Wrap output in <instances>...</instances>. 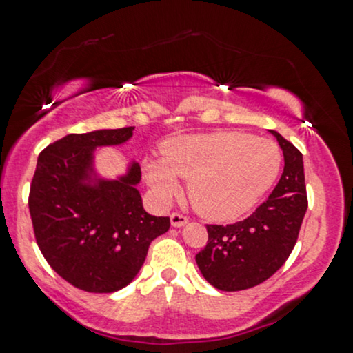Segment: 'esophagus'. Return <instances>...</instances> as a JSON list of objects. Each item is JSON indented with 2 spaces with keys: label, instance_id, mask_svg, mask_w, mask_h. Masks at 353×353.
Masks as SVG:
<instances>
[{
  "label": "esophagus",
  "instance_id": "1",
  "mask_svg": "<svg viewBox=\"0 0 353 353\" xmlns=\"http://www.w3.org/2000/svg\"><path fill=\"white\" fill-rule=\"evenodd\" d=\"M188 222H189V219L185 217V215L177 214V212L171 214V225H172V227H184V225Z\"/></svg>",
  "mask_w": 353,
  "mask_h": 353
}]
</instances>
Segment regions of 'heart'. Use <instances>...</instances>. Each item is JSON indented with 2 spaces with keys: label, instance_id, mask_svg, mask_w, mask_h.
Listing matches in <instances>:
<instances>
[{
  "label": "heart",
  "instance_id": "1",
  "mask_svg": "<svg viewBox=\"0 0 353 353\" xmlns=\"http://www.w3.org/2000/svg\"><path fill=\"white\" fill-rule=\"evenodd\" d=\"M281 151L270 139L241 131L188 134L161 144V161L144 159L143 176L161 202L188 181L194 209L214 222H230L261 201L281 171Z\"/></svg>",
  "mask_w": 353,
  "mask_h": 353
}]
</instances>
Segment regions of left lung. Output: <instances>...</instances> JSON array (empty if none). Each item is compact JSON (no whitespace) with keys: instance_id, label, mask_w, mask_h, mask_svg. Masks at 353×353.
<instances>
[{"instance_id":"left-lung-1","label":"left lung","mask_w":353,"mask_h":353,"mask_svg":"<svg viewBox=\"0 0 353 353\" xmlns=\"http://www.w3.org/2000/svg\"><path fill=\"white\" fill-rule=\"evenodd\" d=\"M284 156L273 192L248 219L232 225H207L205 248L195 254L199 270L220 291H241L261 284L288 260L307 210L303 154L271 130Z\"/></svg>"}]
</instances>
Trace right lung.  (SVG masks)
<instances>
[{
  "label": "right lung",
  "instance_id": "obj_1",
  "mask_svg": "<svg viewBox=\"0 0 353 353\" xmlns=\"http://www.w3.org/2000/svg\"><path fill=\"white\" fill-rule=\"evenodd\" d=\"M134 126L67 134L37 158L29 192L34 235L50 268L87 292H114L141 270L148 248L169 230V217L143 209L138 163L118 179L93 169L95 148L117 146Z\"/></svg>",
  "mask_w": 353,
  "mask_h": 353
}]
</instances>
